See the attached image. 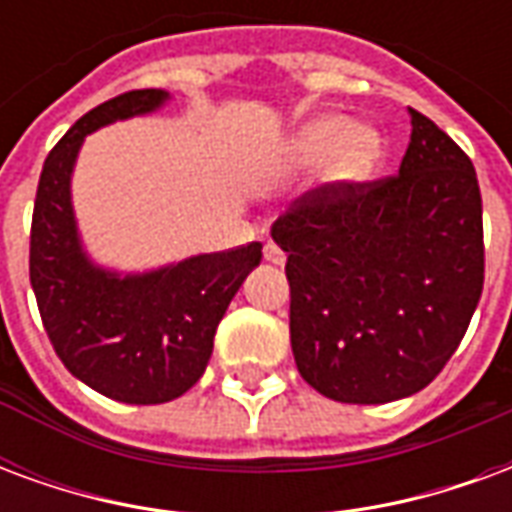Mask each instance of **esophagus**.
Listing matches in <instances>:
<instances>
[{
	"instance_id": "obj_1",
	"label": "esophagus",
	"mask_w": 512,
	"mask_h": 512,
	"mask_svg": "<svg viewBox=\"0 0 512 512\" xmlns=\"http://www.w3.org/2000/svg\"><path fill=\"white\" fill-rule=\"evenodd\" d=\"M263 257H266L268 263H274V266H282V263H285V252H282L277 244H271V241L263 246Z\"/></svg>"
}]
</instances>
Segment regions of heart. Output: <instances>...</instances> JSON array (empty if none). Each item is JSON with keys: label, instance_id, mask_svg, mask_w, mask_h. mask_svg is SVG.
<instances>
[{"label": "heart", "instance_id": "heart-1", "mask_svg": "<svg viewBox=\"0 0 512 512\" xmlns=\"http://www.w3.org/2000/svg\"><path fill=\"white\" fill-rule=\"evenodd\" d=\"M334 150H340L337 172L348 180H362L378 167L384 145L373 128H356L354 120L340 115L310 120L293 134L288 145L290 158L299 164H315L332 156Z\"/></svg>", "mask_w": 512, "mask_h": 512}]
</instances>
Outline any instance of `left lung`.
I'll use <instances>...</instances> for the list:
<instances>
[{"instance_id":"left-lung-1","label":"left lung","mask_w":512,"mask_h":512,"mask_svg":"<svg viewBox=\"0 0 512 512\" xmlns=\"http://www.w3.org/2000/svg\"><path fill=\"white\" fill-rule=\"evenodd\" d=\"M397 175L326 183L282 213L290 345L301 378L340 403H389L450 362L483 293L477 172L433 120L408 109Z\"/></svg>"}]
</instances>
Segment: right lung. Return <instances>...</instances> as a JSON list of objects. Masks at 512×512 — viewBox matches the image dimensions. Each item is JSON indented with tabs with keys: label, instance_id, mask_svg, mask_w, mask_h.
Wrapping results in <instances>:
<instances>
[{
	"label": "right lung",
	"instance_id": "1",
	"mask_svg": "<svg viewBox=\"0 0 512 512\" xmlns=\"http://www.w3.org/2000/svg\"><path fill=\"white\" fill-rule=\"evenodd\" d=\"M164 90H131L90 109L43 164L29 235V282L62 365L101 395L153 406L200 381L213 334L263 244L194 255L145 274L95 266L79 241L71 175L84 136L115 120L147 115Z\"/></svg>",
	"mask_w": 512,
	"mask_h": 512
}]
</instances>
